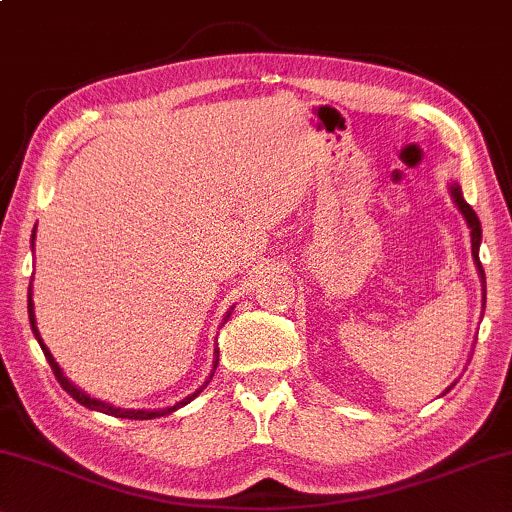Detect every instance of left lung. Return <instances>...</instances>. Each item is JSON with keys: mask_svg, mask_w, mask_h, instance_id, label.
<instances>
[{"mask_svg": "<svg viewBox=\"0 0 512 512\" xmlns=\"http://www.w3.org/2000/svg\"><path fill=\"white\" fill-rule=\"evenodd\" d=\"M449 194H452L454 206L459 208V213L463 215V220H466L468 229H470V250H473V262H475V267H478V276H480V283H482V306H485V302H487V285L485 283L487 281H485V269H482V264H480V243H482L480 220H478V215H475V210L468 206L466 199H463L461 187L456 185V182H454V185H449ZM452 386H449L447 391H452Z\"/></svg>", "mask_w": 512, "mask_h": 512, "instance_id": "left-lung-1", "label": "left lung"}]
</instances>
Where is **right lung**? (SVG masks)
<instances>
[{
  "label": "right lung",
  "mask_w": 512,
  "mask_h": 512,
  "mask_svg": "<svg viewBox=\"0 0 512 512\" xmlns=\"http://www.w3.org/2000/svg\"><path fill=\"white\" fill-rule=\"evenodd\" d=\"M32 245H34V234H32ZM27 316H30V325H32L34 337H37L39 346H42L44 356H46V360H49L51 370H53V374H56V379L60 381V386H63L65 391L70 393L74 400H77V403H81L84 407H88V410H95V412L109 414V417H119V419H159V417H166V414H173L175 410H180V407H185L187 403H192V400L196 398V395H199V393L203 391V388H206V386L210 384V379H213V374H215V370H217V363H220V351L215 349V356H213V370H210V377H208L206 381H203V384H201L199 388H196V391H194L192 395H187V398H182L180 403H175V405H170V407H161V410H124V407H114V405L105 403V400L91 398V395L81 391V388L74 386L72 381L65 377L63 370H60V365L56 363V358L51 356L49 346L44 344V339H42V335H39V330H37V320H34V304H32V285H30V290H27ZM229 316H231V311H227V316H224V320H227Z\"/></svg>",
  "instance_id": "1"
}]
</instances>
